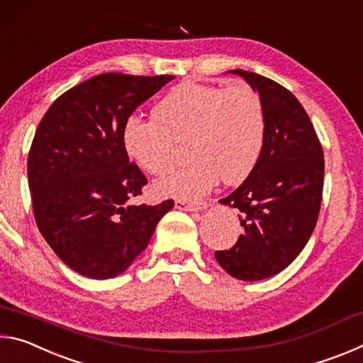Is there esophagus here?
Segmentation results:
<instances>
[{"mask_svg": "<svg viewBox=\"0 0 363 363\" xmlns=\"http://www.w3.org/2000/svg\"><path fill=\"white\" fill-rule=\"evenodd\" d=\"M174 206L177 210H186V211H200L206 208V201L205 200H200L196 201V203H187L186 200H176L174 201Z\"/></svg>", "mask_w": 363, "mask_h": 363, "instance_id": "obj_1", "label": "esophagus"}]
</instances>
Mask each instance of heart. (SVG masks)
<instances>
[{
	"instance_id": "heart-1",
	"label": "heart",
	"mask_w": 363,
	"mask_h": 363,
	"mask_svg": "<svg viewBox=\"0 0 363 363\" xmlns=\"http://www.w3.org/2000/svg\"><path fill=\"white\" fill-rule=\"evenodd\" d=\"M155 118L128 116L121 145L128 158L150 174L173 164L179 143L187 140L192 157L155 182L162 196L194 200L220 177L240 184L253 173L266 139V112L259 94L248 84L229 88L184 82L153 110Z\"/></svg>"
}]
</instances>
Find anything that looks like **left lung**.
Listing matches in <instances>:
<instances>
[{
    "instance_id": "obj_1",
    "label": "left lung",
    "mask_w": 363,
    "mask_h": 363,
    "mask_svg": "<svg viewBox=\"0 0 363 363\" xmlns=\"http://www.w3.org/2000/svg\"><path fill=\"white\" fill-rule=\"evenodd\" d=\"M266 112L262 153L247 179L220 203L237 208L243 233L216 261L238 280L279 274L296 259L315 229L323 192V149L304 107L274 79L247 70Z\"/></svg>"
}]
</instances>
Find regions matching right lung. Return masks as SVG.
Returning a JSON list of instances; mask_svg holds the SVG:
<instances>
[{"label":"right lung","mask_w":363,"mask_h":363,"mask_svg":"<svg viewBox=\"0 0 363 363\" xmlns=\"http://www.w3.org/2000/svg\"><path fill=\"white\" fill-rule=\"evenodd\" d=\"M173 78L102 73L59 96L36 128L27 162L36 225L78 274L125 272L174 206L126 203L147 177L121 145L125 120Z\"/></svg>","instance_id":"obj_1"}]
</instances>
